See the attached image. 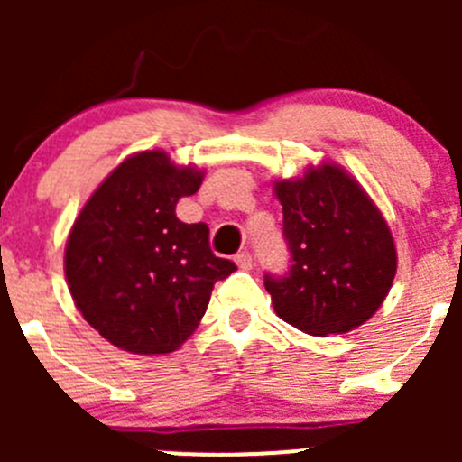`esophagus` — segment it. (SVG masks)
Returning <instances> with one entry per match:
<instances>
[{
	"label": "esophagus",
	"instance_id": "obj_1",
	"mask_svg": "<svg viewBox=\"0 0 462 462\" xmlns=\"http://www.w3.org/2000/svg\"><path fill=\"white\" fill-rule=\"evenodd\" d=\"M236 265H239L241 270H250L253 268V254L248 253V250H241V253H236Z\"/></svg>",
	"mask_w": 462,
	"mask_h": 462
}]
</instances>
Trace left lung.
I'll list each match as a JSON object with an SVG mask.
<instances>
[{"mask_svg":"<svg viewBox=\"0 0 462 462\" xmlns=\"http://www.w3.org/2000/svg\"><path fill=\"white\" fill-rule=\"evenodd\" d=\"M291 265L263 274L283 321L309 335H339L380 309L395 277L389 226L365 189L339 167L274 185Z\"/></svg>","mask_w":462,"mask_h":462,"instance_id":"1","label":"left lung"}]
</instances>
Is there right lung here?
Listing matches in <instances>:
<instances>
[{
    "label": "right lung",
    "mask_w": 462,
    "mask_h": 462,
    "mask_svg": "<svg viewBox=\"0 0 462 462\" xmlns=\"http://www.w3.org/2000/svg\"><path fill=\"white\" fill-rule=\"evenodd\" d=\"M203 174L162 152L120 162L71 227L64 273L88 324L129 353H171L194 333L214 283L236 265L209 248L205 223L176 217Z\"/></svg>",
    "instance_id": "add662e5"
}]
</instances>
